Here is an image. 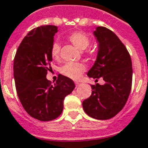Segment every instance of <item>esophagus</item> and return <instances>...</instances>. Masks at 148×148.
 <instances>
[{
  "mask_svg": "<svg viewBox=\"0 0 148 148\" xmlns=\"http://www.w3.org/2000/svg\"><path fill=\"white\" fill-rule=\"evenodd\" d=\"M75 86H79V85H80V84H79V83H78V82H75Z\"/></svg>",
  "mask_w": 148,
  "mask_h": 148,
  "instance_id": "esophagus-1",
  "label": "esophagus"
}]
</instances>
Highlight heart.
I'll use <instances>...</instances> for the list:
<instances>
[{
  "label": "heart",
  "instance_id": "obj_1",
  "mask_svg": "<svg viewBox=\"0 0 148 148\" xmlns=\"http://www.w3.org/2000/svg\"><path fill=\"white\" fill-rule=\"evenodd\" d=\"M68 39L74 46L79 50H85L90 44V38L82 32H73L70 34ZM60 55V45L58 42L53 44L51 48V56L54 60H58ZM86 66L82 63H67L61 68V74L72 79H78L85 72Z\"/></svg>",
  "mask_w": 148,
  "mask_h": 148
}]
</instances>
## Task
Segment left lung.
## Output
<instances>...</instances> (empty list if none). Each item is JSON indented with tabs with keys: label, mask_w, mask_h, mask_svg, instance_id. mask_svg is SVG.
<instances>
[{
	"label": "left lung",
	"mask_w": 148,
	"mask_h": 148,
	"mask_svg": "<svg viewBox=\"0 0 148 148\" xmlns=\"http://www.w3.org/2000/svg\"><path fill=\"white\" fill-rule=\"evenodd\" d=\"M93 34L98 42V54L87 75L102 77L105 84L91 85L92 93L83 102V108L95 119H110L122 110L129 96L132 60L125 45L112 31L97 27Z\"/></svg>",
	"instance_id": "obj_1"
}]
</instances>
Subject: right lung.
<instances>
[{
  "label": "right lung",
  "mask_w": 148,
  "mask_h": 148,
  "mask_svg": "<svg viewBox=\"0 0 148 148\" xmlns=\"http://www.w3.org/2000/svg\"><path fill=\"white\" fill-rule=\"evenodd\" d=\"M58 27L42 26L26 35L14 58L15 84L19 101L26 112L35 119L48 121L62 113L64 99L72 93L75 84L58 75L54 84L46 79L52 61L51 48Z\"/></svg>",
  "instance_id": "right-lung-1"
}]
</instances>
